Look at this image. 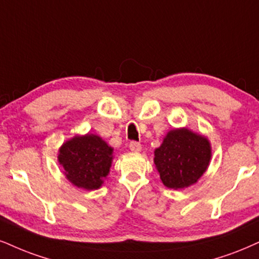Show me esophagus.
I'll list each match as a JSON object with an SVG mask.
<instances>
[{"mask_svg":"<svg viewBox=\"0 0 259 259\" xmlns=\"http://www.w3.org/2000/svg\"><path fill=\"white\" fill-rule=\"evenodd\" d=\"M130 149H131V151H133V152H139V151H142V144L138 142H131Z\"/></svg>","mask_w":259,"mask_h":259,"instance_id":"34e87169","label":"esophagus"}]
</instances>
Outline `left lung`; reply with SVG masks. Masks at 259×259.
Segmentation results:
<instances>
[{
  "label": "left lung",
  "instance_id": "left-lung-1",
  "mask_svg": "<svg viewBox=\"0 0 259 259\" xmlns=\"http://www.w3.org/2000/svg\"><path fill=\"white\" fill-rule=\"evenodd\" d=\"M154 163L165 187L192 186L202 178L211 161V144L205 136L187 127L173 128L154 152Z\"/></svg>",
  "mask_w": 259,
  "mask_h": 259
}]
</instances>
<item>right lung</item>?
<instances>
[{"label":"right lung","instance_id":"add662e5","mask_svg":"<svg viewBox=\"0 0 259 259\" xmlns=\"http://www.w3.org/2000/svg\"><path fill=\"white\" fill-rule=\"evenodd\" d=\"M114 149L94 133L75 135L59 149L57 161L66 179L75 187L98 190L103 185L113 163Z\"/></svg>","mask_w":259,"mask_h":259}]
</instances>
